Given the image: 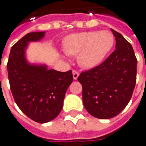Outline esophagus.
<instances>
[{
    "instance_id": "esophagus-1",
    "label": "esophagus",
    "mask_w": 146,
    "mask_h": 146,
    "mask_svg": "<svg viewBox=\"0 0 146 146\" xmlns=\"http://www.w3.org/2000/svg\"><path fill=\"white\" fill-rule=\"evenodd\" d=\"M78 76H79V73H78V71H76V70H73V79H74V80H77L78 78Z\"/></svg>"
}]
</instances>
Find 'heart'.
<instances>
[{
  "mask_svg": "<svg viewBox=\"0 0 146 146\" xmlns=\"http://www.w3.org/2000/svg\"><path fill=\"white\" fill-rule=\"evenodd\" d=\"M115 43L112 33L108 31H90L76 33L64 39V51L68 56H77L84 68L97 67L111 52Z\"/></svg>",
  "mask_w": 146,
  "mask_h": 146,
  "instance_id": "obj_1",
  "label": "heart"
}]
</instances>
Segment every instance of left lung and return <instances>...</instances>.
Segmentation results:
<instances>
[{
    "mask_svg": "<svg viewBox=\"0 0 146 146\" xmlns=\"http://www.w3.org/2000/svg\"><path fill=\"white\" fill-rule=\"evenodd\" d=\"M115 50L95 68L81 73L82 100L86 111L98 119L113 118L132 98L137 80V64L132 45L111 29Z\"/></svg>",
    "mask_w": 146,
    "mask_h": 146,
    "instance_id": "8db88e82",
    "label": "left lung"
}]
</instances>
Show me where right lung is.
Returning a JSON list of instances; mask_svg holds the SVG:
<instances>
[{"label": "right lung", "instance_id": "1", "mask_svg": "<svg viewBox=\"0 0 146 146\" xmlns=\"http://www.w3.org/2000/svg\"><path fill=\"white\" fill-rule=\"evenodd\" d=\"M44 31L31 32L11 48L7 64L8 78L15 103L32 120L49 122L63 108L66 90L73 82L72 70L59 72L42 64H31L25 56L29 42L42 39Z\"/></svg>", "mask_w": 146, "mask_h": 146}]
</instances>
